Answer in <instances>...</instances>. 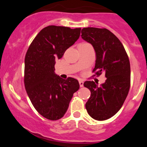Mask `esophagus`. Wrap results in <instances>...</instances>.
<instances>
[{
	"label": "esophagus",
	"mask_w": 147,
	"mask_h": 147,
	"mask_svg": "<svg viewBox=\"0 0 147 147\" xmlns=\"http://www.w3.org/2000/svg\"><path fill=\"white\" fill-rule=\"evenodd\" d=\"M79 84H80V87H83V86H84V82L82 81V80H80Z\"/></svg>",
	"instance_id": "esophagus-1"
}]
</instances>
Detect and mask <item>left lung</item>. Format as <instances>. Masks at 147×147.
I'll return each instance as SVG.
<instances>
[{"label": "left lung", "mask_w": 147, "mask_h": 147, "mask_svg": "<svg viewBox=\"0 0 147 147\" xmlns=\"http://www.w3.org/2000/svg\"><path fill=\"white\" fill-rule=\"evenodd\" d=\"M82 38L93 46L96 54L97 76L102 72L106 80L100 86L94 81L84 86L91 92L86 104L88 113L94 119L105 120L119 111L129 92L130 66L123 45L111 31L96 27L84 28Z\"/></svg>", "instance_id": "left-lung-1"}]
</instances>
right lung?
Returning a JSON list of instances; mask_svg holds the SVG:
<instances>
[{
    "label": "right lung",
    "mask_w": 147,
    "mask_h": 147,
    "mask_svg": "<svg viewBox=\"0 0 147 147\" xmlns=\"http://www.w3.org/2000/svg\"><path fill=\"white\" fill-rule=\"evenodd\" d=\"M80 31L81 28L48 26L37 34L26 53V91L34 108L47 119L63 117L74 94L80 88L77 80H64L55 74V64L79 39Z\"/></svg>",
    "instance_id": "add662e5"
}]
</instances>
